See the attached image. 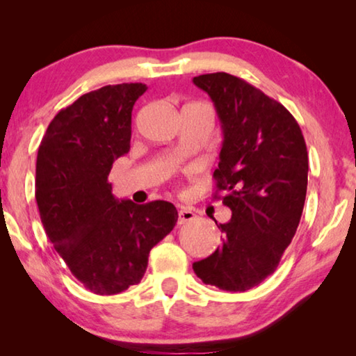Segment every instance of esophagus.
I'll return each mask as SVG.
<instances>
[{"label": "esophagus", "mask_w": 356, "mask_h": 356, "mask_svg": "<svg viewBox=\"0 0 356 356\" xmlns=\"http://www.w3.org/2000/svg\"><path fill=\"white\" fill-rule=\"evenodd\" d=\"M195 216L196 215L191 209L180 207V210H179V225H184V222H186V221H191L193 218H195Z\"/></svg>", "instance_id": "34e87169"}]
</instances>
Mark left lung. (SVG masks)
Listing matches in <instances>:
<instances>
[{"label":"left lung","mask_w":356,"mask_h":356,"mask_svg":"<svg viewBox=\"0 0 356 356\" xmlns=\"http://www.w3.org/2000/svg\"><path fill=\"white\" fill-rule=\"evenodd\" d=\"M193 83L218 113L225 140L213 200L232 210L231 221L216 225L225 234L221 246L193 270L206 284L245 292L275 272L297 232L308 188V150L292 114L242 78L216 72Z\"/></svg>","instance_id":"1"}]
</instances>
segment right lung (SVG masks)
<instances>
[{"label":"right lung","instance_id":"right-lung-1","mask_svg":"<svg viewBox=\"0 0 356 356\" xmlns=\"http://www.w3.org/2000/svg\"><path fill=\"white\" fill-rule=\"evenodd\" d=\"M143 83L83 94L48 125L38 150L35 201L45 234L72 275L97 295L138 284L149 252L177 222L171 202L113 196V161L130 150L131 110Z\"/></svg>","mask_w":356,"mask_h":356}]
</instances>
